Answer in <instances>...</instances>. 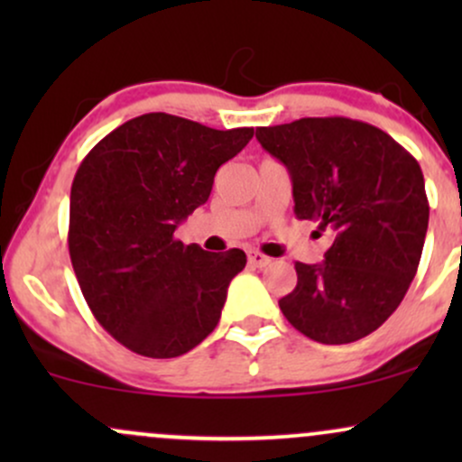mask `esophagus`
Listing matches in <instances>:
<instances>
[{"label":"esophagus","mask_w":462,"mask_h":462,"mask_svg":"<svg viewBox=\"0 0 462 462\" xmlns=\"http://www.w3.org/2000/svg\"><path fill=\"white\" fill-rule=\"evenodd\" d=\"M247 263L252 264V267L263 269V267H267L269 263H272V258L264 256V254L258 252V249H249V252H247Z\"/></svg>","instance_id":"esophagus-1"}]
</instances>
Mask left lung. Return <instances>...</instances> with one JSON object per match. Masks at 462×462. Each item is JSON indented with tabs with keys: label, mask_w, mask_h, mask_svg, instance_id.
<instances>
[{
	"label": "left lung",
	"mask_w": 462,
	"mask_h": 462,
	"mask_svg": "<svg viewBox=\"0 0 462 462\" xmlns=\"http://www.w3.org/2000/svg\"><path fill=\"white\" fill-rule=\"evenodd\" d=\"M289 169L295 217L330 227L323 263H295L280 300L295 330L326 346L354 343L393 315L415 278L430 206L421 167L386 132L347 116L256 128Z\"/></svg>",
	"instance_id": "left-lung-1"
}]
</instances>
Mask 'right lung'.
I'll list each match as a JSON object with an SVG mask.
<instances>
[{
  "label": "right lung",
  "mask_w": 462,
  "mask_h": 462,
  "mask_svg": "<svg viewBox=\"0 0 462 462\" xmlns=\"http://www.w3.org/2000/svg\"><path fill=\"white\" fill-rule=\"evenodd\" d=\"M252 136L254 128L215 130L150 113L104 136L78 167L69 256L95 319L121 346L176 358L217 328L245 252L210 254L173 232Z\"/></svg>",
  "instance_id": "1"
}]
</instances>
